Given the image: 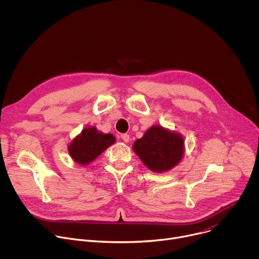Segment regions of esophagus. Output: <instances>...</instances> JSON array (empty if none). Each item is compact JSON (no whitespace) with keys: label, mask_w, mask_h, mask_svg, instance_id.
<instances>
[{"label":"esophagus","mask_w":259,"mask_h":259,"mask_svg":"<svg viewBox=\"0 0 259 259\" xmlns=\"http://www.w3.org/2000/svg\"><path fill=\"white\" fill-rule=\"evenodd\" d=\"M121 138H122V139H123V141H124V142H126V143H127V142H129V140H130L129 135H128V134H126V133H125V134H122V135H121Z\"/></svg>","instance_id":"esophagus-1"}]
</instances>
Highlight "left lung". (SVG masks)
Returning a JSON list of instances; mask_svg holds the SVG:
<instances>
[{
	"label": "left lung",
	"instance_id": "1",
	"mask_svg": "<svg viewBox=\"0 0 259 259\" xmlns=\"http://www.w3.org/2000/svg\"><path fill=\"white\" fill-rule=\"evenodd\" d=\"M132 149L151 171L163 173L176 167L184 156L183 136L161 125L147 129Z\"/></svg>",
	"mask_w": 259,
	"mask_h": 259
}]
</instances>
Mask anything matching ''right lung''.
Returning a JSON list of instances; mask_svg holds the SVG:
<instances>
[{
	"mask_svg": "<svg viewBox=\"0 0 259 259\" xmlns=\"http://www.w3.org/2000/svg\"><path fill=\"white\" fill-rule=\"evenodd\" d=\"M115 142L116 137L113 134H104L91 126L83 129L69 142L67 151L73 162L87 166Z\"/></svg>",
	"mask_w": 259,
	"mask_h": 259,
	"instance_id": "obj_1",
	"label": "right lung"
}]
</instances>
